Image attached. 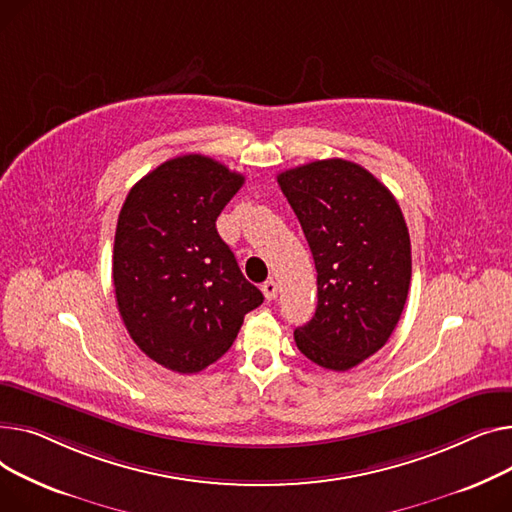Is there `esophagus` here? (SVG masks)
Instances as JSON below:
<instances>
[{
	"instance_id": "34e87169",
	"label": "esophagus",
	"mask_w": 512,
	"mask_h": 512,
	"mask_svg": "<svg viewBox=\"0 0 512 512\" xmlns=\"http://www.w3.org/2000/svg\"><path fill=\"white\" fill-rule=\"evenodd\" d=\"M262 293H264V297H266L268 302H270V299H275V297H277L279 287H277V283H275L273 279H268V281H264V283H262Z\"/></svg>"
}]
</instances>
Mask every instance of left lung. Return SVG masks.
Here are the masks:
<instances>
[{"mask_svg":"<svg viewBox=\"0 0 512 512\" xmlns=\"http://www.w3.org/2000/svg\"><path fill=\"white\" fill-rule=\"evenodd\" d=\"M277 182L318 273V306L295 345L326 370H351L384 347L407 302L411 242L399 202L345 159L287 169Z\"/></svg>","mask_w":512,"mask_h":512,"instance_id":"8db88e82","label":"left lung"}]
</instances>
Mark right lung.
<instances>
[{"instance_id": "1", "label": "right lung", "mask_w": 512, "mask_h": 512, "mask_svg": "<svg viewBox=\"0 0 512 512\" xmlns=\"http://www.w3.org/2000/svg\"><path fill=\"white\" fill-rule=\"evenodd\" d=\"M244 175L204 155L146 173L119 210L113 287L132 341L167 370L196 374L233 345L264 302L217 233Z\"/></svg>"}]
</instances>
